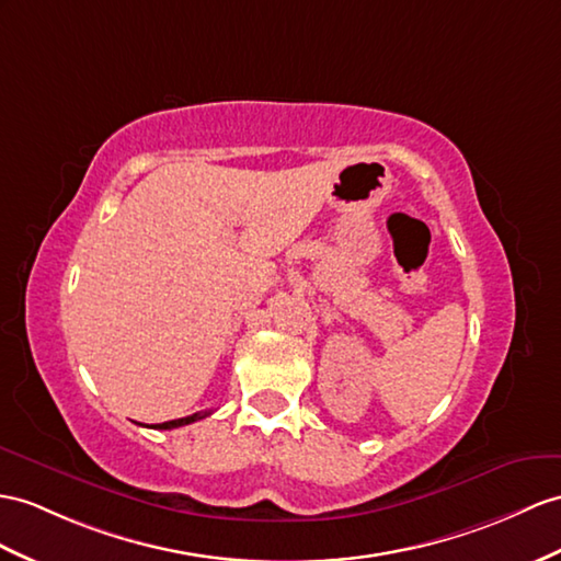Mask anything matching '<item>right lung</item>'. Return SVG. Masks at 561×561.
<instances>
[{
	"label": "right lung",
	"mask_w": 561,
	"mask_h": 561,
	"mask_svg": "<svg viewBox=\"0 0 561 561\" xmlns=\"http://www.w3.org/2000/svg\"><path fill=\"white\" fill-rule=\"evenodd\" d=\"M211 412H197V414H193V416H185V419H173V421H163V423H157L154 428H161V431H167V428H178V426H187V423H193V421H199V419H204V416H209Z\"/></svg>",
	"instance_id": "right-lung-1"
}]
</instances>
